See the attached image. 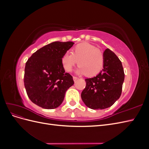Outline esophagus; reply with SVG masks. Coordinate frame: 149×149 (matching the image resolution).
<instances>
[{
	"instance_id": "obj_1",
	"label": "esophagus",
	"mask_w": 149,
	"mask_h": 149,
	"mask_svg": "<svg viewBox=\"0 0 149 149\" xmlns=\"http://www.w3.org/2000/svg\"><path fill=\"white\" fill-rule=\"evenodd\" d=\"M73 79H74V81H76V80H77V79H78V77H76V76H73Z\"/></svg>"
}]
</instances>
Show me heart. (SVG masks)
<instances>
[{
  "instance_id": "b5f03b06",
  "label": "heart",
  "mask_w": 149,
  "mask_h": 149,
  "mask_svg": "<svg viewBox=\"0 0 149 149\" xmlns=\"http://www.w3.org/2000/svg\"><path fill=\"white\" fill-rule=\"evenodd\" d=\"M61 61L66 71L71 72L78 63V73L91 77L101 71L104 59L100 49L91 44L81 43L72 48L71 53H65Z\"/></svg>"
}]
</instances>
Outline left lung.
<instances>
[{
  "instance_id": "1",
  "label": "left lung",
  "mask_w": 149,
  "mask_h": 149,
  "mask_svg": "<svg viewBox=\"0 0 149 149\" xmlns=\"http://www.w3.org/2000/svg\"><path fill=\"white\" fill-rule=\"evenodd\" d=\"M104 66L97 76L85 79L86 87L81 98L92 109L109 107L120 97L124 80L123 65L119 58L109 48L104 52Z\"/></svg>"
}]
</instances>
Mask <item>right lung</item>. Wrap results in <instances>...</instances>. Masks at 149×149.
<instances>
[{"label": "right lung", "mask_w": 149, "mask_h": 149, "mask_svg": "<svg viewBox=\"0 0 149 149\" xmlns=\"http://www.w3.org/2000/svg\"><path fill=\"white\" fill-rule=\"evenodd\" d=\"M71 42H55L40 48L26 62L24 86L30 100L44 109L58 107L67 89L74 84L65 73L61 57L73 45Z\"/></svg>", "instance_id": "right-lung-1"}]
</instances>
